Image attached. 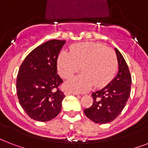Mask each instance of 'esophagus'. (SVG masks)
Instances as JSON below:
<instances>
[{
	"instance_id": "34e87169",
	"label": "esophagus",
	"mask_w": 148,
	"mask_h": 148,
	"mask_svg": "<svg viewBox=\"0 0 148 148\" xmlns=\"http://www.w3.org/2000/svg\"><path fill=\"white\" fill-rule=\"evenodd\" d=\"M65 94H66V95H76V96H77V93H75V92H70V91H67V92H66Z\"/></svg>"
}]
</instances>
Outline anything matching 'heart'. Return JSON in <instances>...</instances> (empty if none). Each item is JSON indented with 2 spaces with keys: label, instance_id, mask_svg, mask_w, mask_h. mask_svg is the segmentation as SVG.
<instances>
[{
  "label": "heart",
  "instance_id": "1",
  "mask_svg": "<svg viewBox=\"0 0 148 148\" xmlns=\"http://www.w3.org/2000/svg\"><path fill=\"white\" fill-rule=\"evenodd\" d=\"M58 71L64 78H70L80 70L82 73L65 83V88L74 92L89 90L94 85L103 87L115 73L118 60L115 52L100 44L85 42L77 44L70 53L62 52L57 61Z\"/></svg>",
  "mask_w": 148,
  "mask_h": 148
}]
</instances>
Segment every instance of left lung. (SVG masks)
Segmentation results:
<instances>
[{"instance_id":"1","label":"left lung","mask_w":148,"mask_h":148,"mask_svg":"<svg viewBox=\"0 0 148 148\" xmlns=\"http://www.w3.org/2000/svg\"><path fill=\"white\" fill-rule=\"evenodd\" d=\"M115 50L119 70L116 76L105 87L92 94L93 103L84 112L91 121L107 124L114 121L124 109L130 96L132 79L125 60Z\"/></svg>"}]
</instances>
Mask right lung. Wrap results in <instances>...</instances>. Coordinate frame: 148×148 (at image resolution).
<instances>
[{
	"instance_id": "1",
	"label": "right lung",
	"mask_w": 148,
	"mask_h": 148,
	"mask_svg": "<svg viewBox=\"0 0 148 148\" xmlns=\"http://www.w3.org/2000/svg\"><path fill=\"white\" fill-rule=\"evenodd\" d=\"M65 40H51L33 50L20 66L16 91L22 108L29 118L48 121L59 114L65 97L58 86L57 60Z\"/></svg>"
}]
</instances>
